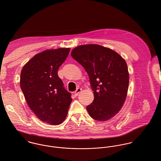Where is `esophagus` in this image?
<instances>
[{
    "instance_id": "1",
    "label": "esophagus",
    "mask_w": 161,
    "mask_h": 161,
    "mask_svg": "<svg viewBox=\"0 0 161 161\" xmlns=\"http://www.w3.org/2000/svg\"><path fill=\"white\" fill-rule=\"evenodd\" d=\"M81 90H82V88H77L76 89V90L74 92V96H75V97H77V96L78 95V94L81 92Z\"/></svg>"
}]
</instances>
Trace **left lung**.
Listing matches in <instances>:
<instances>
[{"label":"left lung","instance_id":"left-lung-1","mask_svg":"<svg viewBox=\"0 0 161 161\" xmlns=\"http://www.w3.org/2000/svg\"><path fill=\"white\" fill-rule=\"evenodd\" d=\"M71 55L86 69L93 91V102L87 106L90 116L99 121L114 117L127 94L129 75L125 61L114 50L94 44L77 47Z\"/></svg>","mask_w":161,"mask_h":161}]
</instances>
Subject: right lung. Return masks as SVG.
<instances>
[{
    "mask_svg": "<svg viewBox=\"0 0 161 161\" xmlns=\"http://www.w3.org/2000/svg\"><path fill=\"white\" fill-rule=\"evenodd\" d=\"M70 48L47 50L36 55L24 66L20 87L30 109L41 121L61 124L72 102L71 93L64 87L58 75Z\"/></svg>",
    "mask_w": 161,
    "mask_h": 161,
    "instance_id": "obj_1",
    "label": "right lung"
}]
</instances>
